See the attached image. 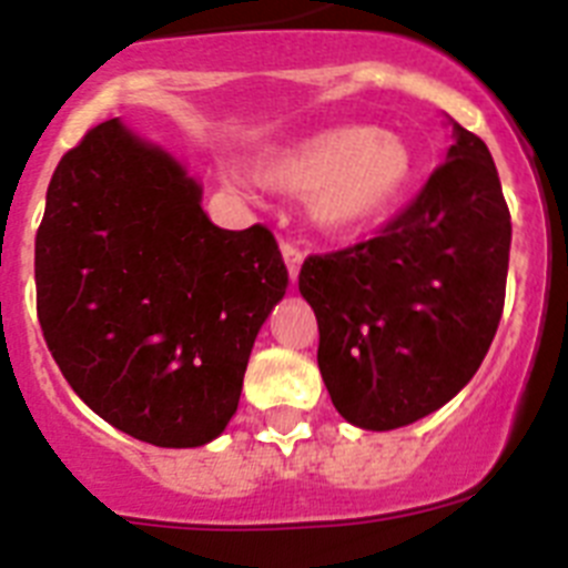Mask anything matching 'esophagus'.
Masks as SVG:
<instances>
[{"label":"esophagus","instance_id":"1","mask_svg":"<svg viewBox=\"0 0 568 568\" xmlns=\"http://www.w3.org/2000/svg\"><path fill=\"white\" fill-rule=\"evenodd\" d=\"M281 255H284V261H287V270H290V278H298L301 273V261H304V253H301L298 247H295L293 241H281Z\"/></svg>","mask_w":568,"mask_h":568}]
</instances>
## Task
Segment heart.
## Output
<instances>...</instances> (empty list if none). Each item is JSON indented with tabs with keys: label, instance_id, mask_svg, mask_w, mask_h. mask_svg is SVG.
<instances>
[{
	"label": "heart",
	"instance_id": "heart-1",
	"mask_svg": "<svg viewBox=\"0 0 568 568\" xmlns=\"http://www.w3.org/2000/svg\"><path fill=\"white\" fill-rule=\"evenodd\" d=\"M418 175L404 135L373 128H333L290 144L261 168L275 190L310 195L313 219L329 233H358L393 213Z\"/></svg>",
	"mask_w": 568,
	"mask_h": 568
}]
</instances>
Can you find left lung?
<instances>
[{"instance_id":"1","label":"left lung","mask_w":568,"mask_h":568,"mask_svg":"<svg viewBox=\"0 0 568 568\" xmlns=\"http://www.w3.org/2000/svg\"><path fill=\"white\" fill-rule=\"evenodd\" d=\"M511 219L489 148L455 144L375 239L307 255L298 290L318 318V369L361 429H398L469 384L498 333Z\"/></svg>"}]
</instances>
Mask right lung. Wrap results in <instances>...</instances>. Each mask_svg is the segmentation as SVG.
I'll return each mask as SVG.
<instances>
[{"instance_id":"right-lung-1","label":"right lung","mask_w":568,"mask_h":568,"mask_svg":"<svg viewBox=\"0 0 568 568\" xmlns=\"http://www.w3.org/2000/svg\"><path fill=\"white\" fill-rule=\"evenodd\" d=\"M199 202L182 164L110 119L62 155L37 230L53 361L99 418L170 449L224 433L290 284L264 224L215 227Z\"/></svg>"}]
</instances>
